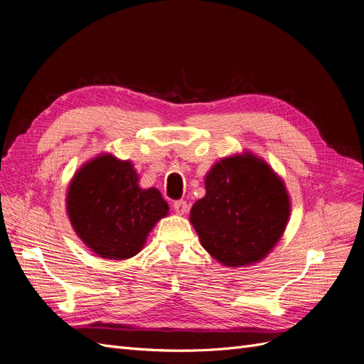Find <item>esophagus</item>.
Listing matches in <instances>:
<instances>
[{
  "label": "esophagus",
  "mask_w": 364,
  "mask_h": 364,
  "mask_svg": "<svg viewBox=\"0 0 364 364\" xmlns=\"http://www.w3.org/2000/svg\"><path fill=\"white\" fill-rule=\"evenodd\" d=\"M173 209L178 214H185L186 211H188V203H186L185 200H176L174 203H173Z\"/></svg>",
  "instance_id": "34e87169"
}]
</instances>
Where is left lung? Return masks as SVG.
I'll return each mask as SVG.
<instances>
[{
	"label": "left lung",
	"mask_w": 364,
	"mask_h": 364,
	"mask_svg": "<svg viewBox=\"0 0 364 364\" xmlns=\"http://www.w3.org/2000/svg\"><path fill=\"white\" fill-rule=\"evenodd\" d=\"M205 188L190 222L209 255L228 267L266 258L290 217V197L279 176L246 151L214 164Z\"/></svg>",
	"instance_id": "8db88e82"
}]
</instances>
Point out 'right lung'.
Masks as SVG:
<instances>
[{"label": "right lung", "mask_w": 364, "mask_h": 364, "mask_svg": "<svg viewBox=\"0 0 364 364\" xmlns=\"http://www.w3.org/2000/svg\"><path fill=\"white\" fill-rule=\"evenodd\" d=\"M130 161L100 155L74 174L67 194L70 222L98 257L127 259L144 246L168 205L159 190H142Z\"/></svg>", "instance_id": "add662e5"}]
</instances>
